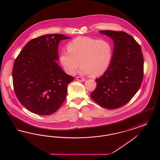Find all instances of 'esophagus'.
I'll return each mask as SVG.
<instances>
[{"label":"esophagus","instance_id":"34e87169","mask_svg":"<svg viewBox=\"0 0 160 160\" xmlns=\"http://www.w3.org/2000/svg\"><path fill=\"white\" fill-rule=\"evenodd\" d=\"M76 80H79V81H81V82H84L86 80L85 78H81V77H77Z\"/></svg>","mask_w":160,"mask_h":160}]
</instances>
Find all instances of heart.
Wrapping results in <instances>:
<instances>
[{"label":"heart","mask_w":160,"mask_h":160,"mask_svg":"<svg viewBox=\"0 0 160 160\" xmlns=\"http://www.w3.org/2000/svg\"><path fill=\"white\" fill-rule=\"evenodd\" d=\"M68 51L63 50L59 61L67 73L73 75L78 66L79 73L99 76L108 68L113 58V47L104 39L78 37L68 44Z\"/></svg>","instance_id":"obj_1"}]
</instances>
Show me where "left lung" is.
<instances>
[{
  "mask_svg": "<svg viewBox=\"0 0 160 160\" xmlns=\"http://www.w3.org/2000/svg\"><path fill=\"white\" fill-rule=\"evenodd\" d=\"M114 42L111 63L96 79L91 97L100 106L114 109L128 103L137 93L143 77V57L140 46L125 32L100 31Z\"/></svg>",
  "mask_w": 160,
  "mask_h": 160,
  "instance_id": "1",
  "label": "left lung"
}]
</instances>
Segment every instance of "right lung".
<instances>
[{
	"instance_id": "add662e5",
	"label": "right lung",
	"mask_w": 160,
	"mask_h": 160,
	"mask_svg": "<svg viewBox=\"0 0 160 160\" xmlns=\"http://www.w3.org/2000/svg\"><path fill=\"white\" fill-rule=\"evenodd\" d=\"M62 34H48L32 39L23 47L14 62L13 86L16 97L32 113L52 114L66 98L73 77L58 64V45L69 39Z\"/></svg>"
}]
</instances>
